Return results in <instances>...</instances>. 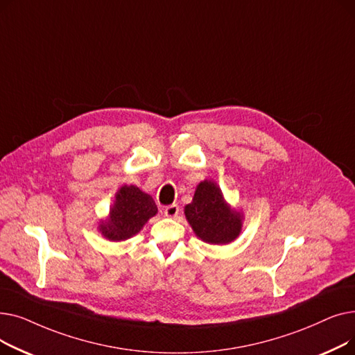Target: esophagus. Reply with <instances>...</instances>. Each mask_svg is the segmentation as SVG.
<instances>
[{"mask_svg": "<svg viewBox=\"0 0 355 355\" xmlns=\"http://www.w3.org/2000/svg\"><path fill=\"white\" fill-rule=\"evenodd\" d=\"M164 213H165V216H166V217H171V218H174V217H177V216L180 214V207L177 206V204H171V206L165 207Z\"/></svg>", "mask_w": 355, "mask_h": 355, "instance_id": "34e87169", "label": "esophagus"}]
</instances>
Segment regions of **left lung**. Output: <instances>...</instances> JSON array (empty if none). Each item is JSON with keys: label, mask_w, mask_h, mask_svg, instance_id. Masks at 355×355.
Wrapping results in <instances>:
<instances>
[{"label": "left lung", "mask_w": 355, "mask_h": 355, "mask_svg": "<svg viewBox=\"0 0 355 355\" xmlns=\"http://www.w3.org/2000/svg\"><path fill=\"white\" fill-rule=\"evenodd\" d=\"M196 236L209 245H227L234 241L243 227V213L232 207L225 200L217 182L201 181L193 201L184 207Z\"/></svg>", "instance_id": "1"}]
</instances>
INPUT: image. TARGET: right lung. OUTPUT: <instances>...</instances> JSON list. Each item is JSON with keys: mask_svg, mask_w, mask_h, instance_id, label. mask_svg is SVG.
<instances>
[{"mask_svg": "<svg viewBox=\"0 0 355 355\" xmlns=\"http://www.w3.org/2000/svg\"><path fill=\"white\" fill-rule=\"evenodd\" d=\"M158 213L153 197L137 185H122L106 218L101 220L98 230L110 241H123L134 237L145 223Z\"/></svg>", "mask_w": 355, "mask_h": 355, "instance_id": "right-lung-1", "label": "right lung"}]
</instances>
